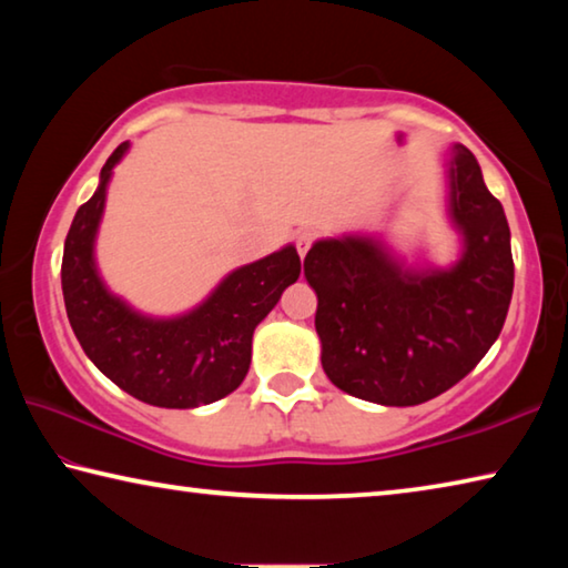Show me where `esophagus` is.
Instances as JSON below:
<instances>
[{
  "mask_svg": "<svg viewBox=\"0 0 568 568\" xmlns=\"http://www.w3.org/2000/svg\"><path fill=\"white\" fill-rule=\"evenodd\" d=\"M313 240H315V233H313V230H301V233H297V237H295V247H297V253H301V257H305V255H307V250H311Z\"/></svg>",
  "mask_w": 568,
  "mask_h": 568,
  "instance_id": "1",
  "label": "esophagus"
}]
</instances>
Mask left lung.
<instances>
[{"mask_svg": "<svg viewBox=\"0 0 568 568\" xmlns=\"http://www.w3.org/2000/svg\"><path fill=\"white\" fill-rule=\"evenodd\" d=\"M448 220L460 237L448 267H406L376 235L313 243L305 281L333 386L381 406H418L466 378L496 343L514 293L511 230L474 152L450 145Z\"/></svg>", "mask_w": 568, "mask_h": 568, "instance_id": "left-lung-1", "label": "left lung"}]
</instances>
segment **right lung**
<instances>
[{
	"label": "right lung",
	"mask_w": 568,
	"mask_h": 568,
	"mask_svg": "<svg viewBox=\"0 0 568 568\" xmlns=\"http://www.w3.org/2000/svg\"><path fill=\"white\" fill-rule=\"evenodd\" d=\"M130 142L112 152L100 185L72 220L62 255L67 318L82 351L114 386L160 408H197L233 393L250 368L253 333L301 275L295 245L227 273L203 303L175 318H152L110 293L94 261V240L112 170Z\"/></svg>",
	"instance_id": "right-lung-1"
}]
</instances>
